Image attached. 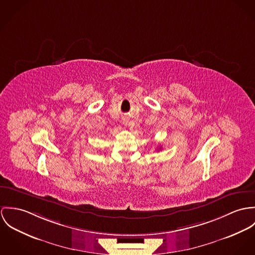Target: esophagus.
Segmentation results:
<instances>
[{
    "label": "esophagus",
    "mask_w": 255,
    "mask_h": 255,
    "mask_svg": "<svg viewBox=\"0 0 255 255\" xmlns=\"http://www.w3.org/2000/svg\"><path fill=\"white\" fill-rule=\"evenodd\" d=\"M122 124H123L124 126H128V124H129V120H128L127 118H123V119H122Z\"/></svg>",
    "instance_id": "34e87169"
}]
</instances>
